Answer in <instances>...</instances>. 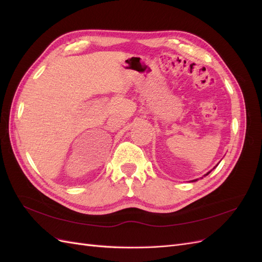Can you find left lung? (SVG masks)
Returning a JSON list of instances; mask_svg holds the SVG:
<instances>
[{
	"label": "left lung",
	"instance_id": "8db88e82",
	"mask_svg": "<svg viewBox=\"0 0 262 262\" xmlns=\"http://www.w3.org/2000/svg\"><path fill=\"white\" fill-rule=\"evenodd\" d=\"M209 173H210V171H209V172H208V173H207V175H209ZM207 175H204V176H207ZM196 180H198V179H194V180H191V181H192V182H193V181H196Z\"/></svg>",
	"mask_w": 262,
	"mask_h": 262
}]
</instances>
